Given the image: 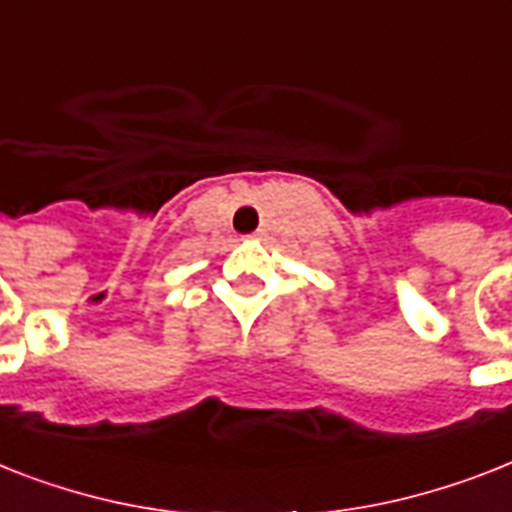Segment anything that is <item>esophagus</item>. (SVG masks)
<instances>
[{"mask_svg": "<svg viewBox=\"0 0 512 512\" xmlns=\"http://www.w3.org/2000/svg\"><path fill=\"white\" fill-rule=\"evenodd\" d=\"M263 236H265V231L260 228V231H255V234H252V239H263Z\"/></svg>", "mask_w": 512, "mask_h": 512, "instance_id": "obj_1", "label": "esophagus"}]
</instances>
